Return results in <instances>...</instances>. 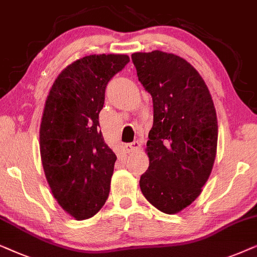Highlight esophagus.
I'll list each match as a JSON object with an SVG mask.
<instances>
[{"mask_svg":"<svg viewBox=\"0 0 257 257\" xmlns=\"http://www.w3.org/2000/svg\"><path fill=\"white\" fill-rule=\"evenodd\" d=\"M140 147H141V145H140L139 141H134L132 143H126V145L124 146V148L126 150V153H133L135 152V150H138Z\"/></svg>","mask_w":257,"mask_h":257,"instance_id":"esophagus-1","label":"esophagus"}]
</instances>
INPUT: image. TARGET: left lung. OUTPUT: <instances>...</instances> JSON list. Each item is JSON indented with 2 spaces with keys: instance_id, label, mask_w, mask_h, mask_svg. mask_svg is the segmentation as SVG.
Masks as SVG:
<instances>
[{
  "instance_id": "left-lung-1",
  "label": "left lung",
  "mask_w": 257,
  "mask_h": 257,
  "mask_svg": "<svg viewBox=\"0 0 257 257\" xmlns=\"http://www.w3.org/2000/svg\"><path fill=\"white\" fill-rule=\"evenodd\" d=\"M132 60L154 108L146 148L149 167L140 188L162 213L177 214L198 197L213 169L217 148L213 98L198 71L177 55L154 50L134 53Z\"/></svg>"
}]
</instances>
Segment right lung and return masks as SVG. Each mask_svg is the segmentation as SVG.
Here are the masks:
<instances>
[{
  "label": "right lung",
  "instance_id": "obj_1",
  "mask_svg": "<svg viewBox=\"0 0 257 257\" xmlns=\"http://www.w3.org/2000/svg\"><path fill=\"white\" fill-rule=\"evenodd\" d=\"M128 55H89L69 64L51 85L40 126V152L55 200L76 220L94 216L110 190L116 155L104 143L98 114L105 87Z\"/></svg>",
  "mask_w": 257,
  "mask_h": 257
}]
</instances>
